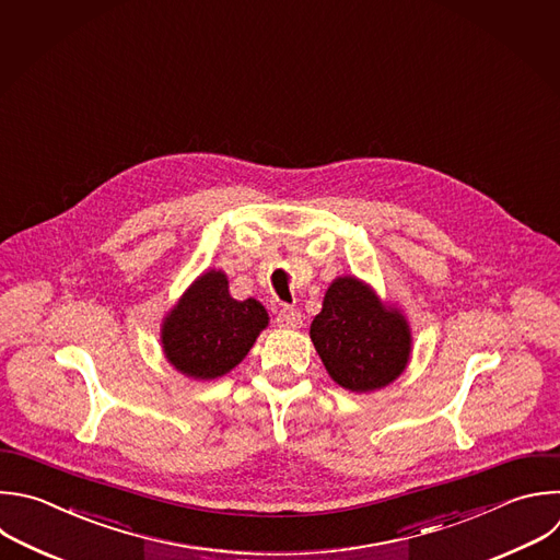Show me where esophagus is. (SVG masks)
Segmentation results:
<instances>
[{
  "instance_id": "1",
  "label": "esophagus",
  "mask_w": 560,
  "mask_h": 560,
  "mask_svg": "<svg viewBox=\"0 0 560 560\" xmlns=\"http://www.w3.org/2000/svg\"><path fill=\"white\" fill-rule=\"evenodd\" d=\"M301 320H303L301 312L292 305H283L277 314V325L283 329H296V327H301Z\"/></svg>"
}]
</instances>
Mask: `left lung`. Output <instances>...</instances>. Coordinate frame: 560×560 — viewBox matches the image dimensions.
Returning <instances> with one entry per match:
<instances>
[{"label":"left lung","instance_id":"1","mask_svg":"<svg viewBox=\"0 0 560 560\" xmlns=\"http://www.w3.org/2000/svg\"><path fill=\"white\" fill-rule=\"evenodd\" d=\"M310 338L345 389L364 394L396 381L409 360L411 334L398 312L385 310L353 277L336 279L312 320Z\"/></svg>","mask_w":560,"mask_h":560}]
</instances>
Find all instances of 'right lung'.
Wrapping results in <instances>:
<instances>
[{
  "mask_svg": "<svg viewBox=\"0 0 560 560\" xmlns=\"http://www.w3.org/2000/svg\"><path fill=\"white\" fill-rule=\"evenodd\" d=\"M266 325L264 305L255 299L235 301L229 294L226 277L211 270L168 314L162 345L166 358L182 374L211 381L244 360Z\"/></svg>",
  "mask_w": 560,
  "mask_h": 560,
  "instance_id": "1",
  "label": "right lung"
}]
</instances>
